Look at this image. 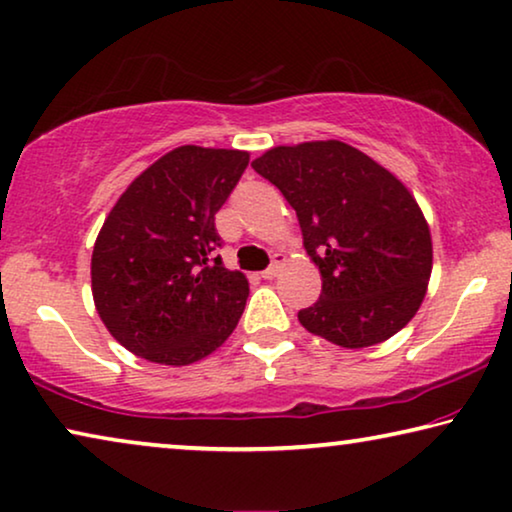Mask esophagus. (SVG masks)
Here are the masks:
<instances>
[{"instance_id": "34e87169", "label": "esophagus", "mask_w": 512, "mask_h": 512, "mask_svg": "<svg viewBox=\"0 0 512 512\" xmlns=\"http://www.w3.org/2000/svg\"><path fill=\"white\" fill-rule=\"evenodd\" d=\"M280 269H282V255H273V262H271L269 269L262 271V278L264 280H273L280 273Z\"/></svg>"}]
</instances>
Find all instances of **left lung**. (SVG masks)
I'll return each instance as SVG.
<instances>
[{
	"label": "left lung",
	"instance_id": "obj_1",
	"mask_svg": "<svg viewBox=\"0 0 512 512\" xmlns=\"http://www.w3.org/2000/svg\"><path fill=\"white\" fill-rule=\"evenodd\" d=\"M296 211L322 294L303 329L347 349L377 345L411 322L432 273L423 211L386 167L345 142L276 147L253 160Z\"/></svg>",
	"mask_w": 512,
	"mask_h": 512
}]
</instances>
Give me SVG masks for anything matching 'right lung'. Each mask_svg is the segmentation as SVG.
Returning <instances> with one entry per match:
<instances>
[{"mask_svg": "<svg viewBox=\"0 0 512 512\" xmlns=\"http://www.w3.org/2000/svg\"><path fill=\"white\" fill-rule=\"evenodd\" d=\"M250 156L186 144L158 158L114 204L91 255V294L128 352L188 365L239 324L248 280L225 269L216 213Z\"/></svg>", "mask_w": 512, "mask_h": 512, "instance_id": "right-lung-1", "label": "right lung"}]
</instances>
